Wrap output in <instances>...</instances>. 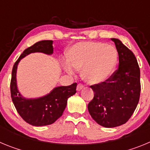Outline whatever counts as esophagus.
I'll list each match as a JSON object with an SVG mask.
<instances>
[{
    "label": "esophagus",
    "mask_w": 150,
    "mask_h": 150,
    "mask_svg": "<svg viewBox=\"0 0 150 150\" xmlns=\"http://www.w3.org/2000/svg\"><path fill=\"white\" fill-rule=\"evenodd\" d=\"M83 88H84V86H83V85L78 84L77 85V87H76V90H77V91H80V90L83 89Z\"/></svg>",
    "instance_id": "1"
}]
</instances>
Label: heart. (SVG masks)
I'll return each instance as SVG.
<instances>
[{
    "mask_svg": "<svg viewBox=\"0 0 150 150\" xmlns=\"http://www.w3.org/2000/svg\"><path fill=\"white\" fill-rule=\"evenodd\" d=\"M117 60V50L114 46L100 42H80L70 50L63 66L70 74L82 67L83 79L95 85L104 83L111 76Z\"/></svg>",
    "mask_w": 150,
    "mask_h": 150,
    "instance_id": "heart-1",
    "label": "heart"
}]
</instances>
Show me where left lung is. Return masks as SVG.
I'll return each mask as SVG.
<instances>
[{
  "mask_svg": "<svg viewBox=\"0 0 150 150\" xmlns=\"http://www.w3.org/2000/svg\"><path fill=\"white\" fill-rule=\"evenodd\" d=\"M119 55V68L104 83L91 86L94 98L88 104L98 124L115 128L128 122L140 99V72L136 57L116 38H111Z\"/></svg>",
  "mask_w": 150,
  "mask_h": 150,
  "instance_id": "8db88e82",
  "label": "left lung"
}]
</instances>
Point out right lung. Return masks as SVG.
Returning <instances> with one entry per match:
<instances>
[{"instance_id": "obj_1", "label": "right lung", "mask_w": 150, "mask_h": 150, "mask_svg": "<svg viewBox=\"0 0 150 150\" xmlns=\"http://www.w3.org/2000/svg\"><path fill=\"white\" fill-rule=\"evenodd\" d=\"M52 43V40H41L26 49L14 64L12 71L10 83L12 100L21 117L34 126H43L55 122L62 116L67 106V99L76 93V83L68 86L55 87L49 94L37 98H26L18 91L16 72L21 59L34 52L52 55L53 53Z\"/></svg>"}]
</instances>
